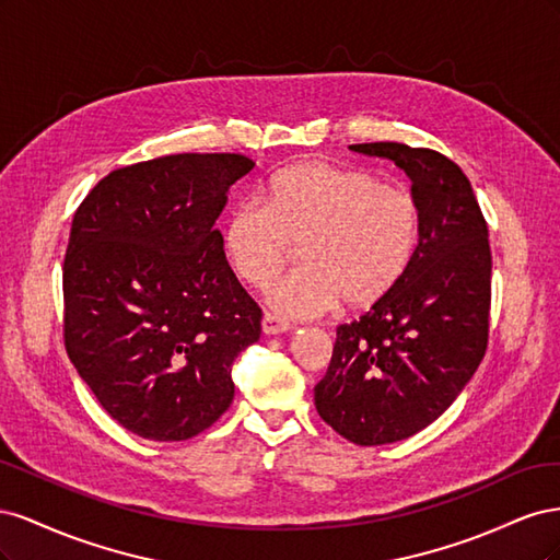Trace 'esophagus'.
Segmentation results:
<instances>
[{"instance_id":"1","label":"esophagus","mask_w":560,"mask_h":560,"mask_svg":"<svg viewBox=\"0 0 560 560\" xmlns=\"http://www.w3.org/2000/svg\"><path fill=\"white\" fill-rule=\"evenodd\" d=\"M292 327H290V322H284V319H280L278 315H273V313H264V317H261V331L266 334V336H276V334H284V331H290Z\"/></svg>"}]
</instances>
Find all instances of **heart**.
<instances>
[{
  "label": "heart",
  "mask_w": 560,
  "mask_h": 560,
  "mask_svg": "<svg viewBox=\"0 0 560 560\" xmlns=\"http://www.w3.org/2000/svg\"><path fill=\"white\" fill-rule=\"evenodd\" d=\"M264 201L229 210L222 245L233 273L252 287H266L299 245L301 268L266 294L282 317H317L338 301L374 306L411 264L416 202L366 171L303 161L266 184Z\"/></svg>",
  "instance_id": "heart-1"
}]
</instances>
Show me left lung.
<instances>
[{
  "label": "left lung",
  "mask_w": 560,
  "mask_h": 560,
  "mask_svg": "<svg viewBox=\"0 0 560 560\" xmlns=\"http://www.w3.org/2000/svg\"><path fill=\"white\" fill-rule=\"evenodd\" d=\"M411 179L418 245L395 290L336 327L315 409L358 446L409 439L442 416L479 369L488 343V226L467 175L432 149L352 144Z\"/></svg>",
  "instance_id": "1"
}]
</instances>
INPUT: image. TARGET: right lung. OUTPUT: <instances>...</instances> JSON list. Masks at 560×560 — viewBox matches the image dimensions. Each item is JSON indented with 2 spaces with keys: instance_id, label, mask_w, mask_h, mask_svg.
Wrapping results in <instances>:
<instances>
[{
  "instance_id": "obj_1",
  "label": "right lung",
  "mask_w": 560,
  "mask_h": 560,
  "mask_svg": "<svg viewBox=\"0 0 560 560\" xmlns=\"http://www.w3.org/2000/svg\"><path fill=\"white\" fill-rule=\"evenodd\" d=\"M254 167L241 154H175L118 167L72 219L62 266L65 348L103 409L151 442L208 430L231 366L259 341L261 308L214 222Z\"/></svg>"
}]
</instances>
